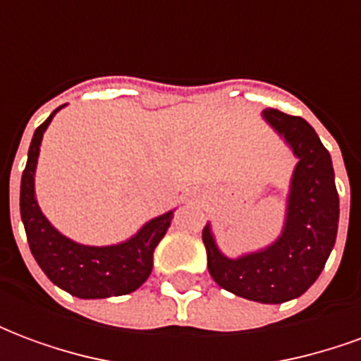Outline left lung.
I'll list each match as a JSON object with an SVG mask.
<instances>
[{"instance_id": "1", "label": "left lung", "mask_w": 361, "mask_h": 361, "mask_svg": "<svg viewBox=\"0 0 361 361\" xmlns=\"http://www.w3.org/2000/svg\"><path fill=\"white\" fill-rule=\"evenodd\" d=\"M263 118L298 157L282 234L265 250L238 259L219 250L211 224L203 228V243L209 272L220 288L251 302L284 303L300 298L319 279L333 251L338 191L331 154L305 119L272 108Z\"/></svg>"}]
</instances>
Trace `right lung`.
I'll use <instances>...</instances> for the list:
<instances>
[{
	"label": "right lung",
	"mask_w": 361,
	"mask_h": 361,
	"mask_svg": "<svg viewBox=\"0 0 361 361\" xmlns=\"http://www.w3.org/2000/svg\"><path fill=\"white\" fill-rule=\"evenodd\" d=\"M58 110L51 111L50 118L36 127L20 180V219L27 232L28 247L44 274L71 295L98 300L131 294L149 279L152 253L170 228L173 211L149 220L133 238L118 245H81L59 234L42 214L35 195V172L40 142Z\"/></svg>",
	"instance_id": "obj_1"
}]
</instances>
